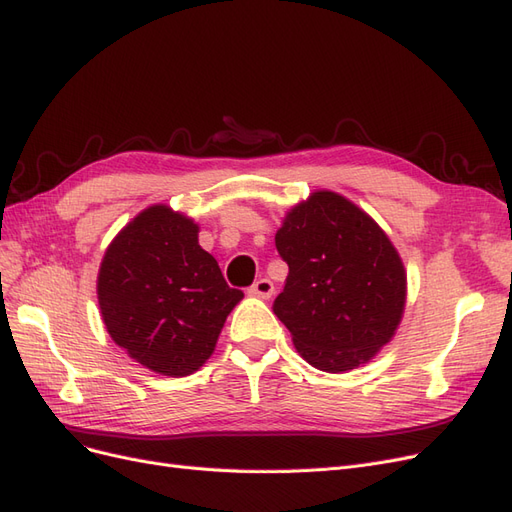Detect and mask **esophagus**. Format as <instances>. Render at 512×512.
I'll return each mask as SVG.
<instances>
[{
	"label": "esophagus",
	"instance_id": "esophagus-1",
	"mask_svg": "<svg viewBox=\"0 0 512 512\" xmlns=\"http://www.w3.org/2000/svg\"><path fill=\"white\" fill-rule=\"evenodd\" d=\"M250 294H254V297H260V299H269L273 294V284L271 280H258L252 288H250Z\"/></svg>",
	"mask_w": 512,
	"mask_h": 512
}]
</instances>
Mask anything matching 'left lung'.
Listing matches in <instances>:
<instances>
[{"label":"left lung","mask_w":512,"mask_h":512,"mask_svg":"<svg viewBox=\"0 0 512 512\" xmlns=\"http://www.w3.org/2000/svg\"><path fill=\"white\" fill-rule=\"evenodd\" d=\"M288 262L273 312L303 359L329 374L369 363L404 318L408 275L380 224L350 198L314 190L275 232Z\"/></svg>","instance_id":"left-lung-1"}]
</instances>
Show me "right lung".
Segmentation results:
<instances>
[{"label":"right lung","mask_w":512,"mask_h":512,"mask_svg":"<svg viewBox=\"0 0 512 512\" xmlns=\"http://www.w3.org/2000/svg\"><path fill=\"white\" fill-rule=\"evenodd\" d=\"M198 224L164 203L123 226L102 256L96 294L113 342L138 365L183 378L207 363L243 299L198 243Z\"/></svg>","instance_id":"right-lung-1"}]
</instances>
